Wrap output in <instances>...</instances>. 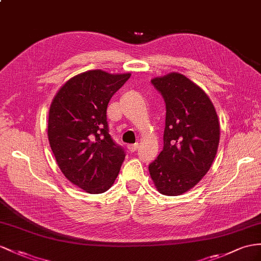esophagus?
I'll list each match as a JSON object with an SVG mask.
<instances>
[{
  "instance_id": "34e87169",
  "label": "esophagus",
  "mask_w": 261,
  "mask_h": 261,
  "mask_svg": "<svg viewBox=\"0 0 261 261\" xmlns=\"http://www.w3.org/2000/svg\"><path fill=\"white\" fill-rule=\"evenodd\" d=\"M139 148V144L138 143H135V144H129L128 145V149L130 152H136Z\"/></svg>"
}]
</instances>
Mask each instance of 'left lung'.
<instances>
[{"label": "left lung", "mask_w": 261, "mask_h": 261, "mask_svg": "<svg viewBox=\"0 0 261 261\" xmlns=\"http://www.w3.org/2000/svg\"><path fill=\"white\" fill-rule=\"evenodd\" d=\"M166 106L164 145L149 165L156 190L177 196L203 178L216 156L220 126L206 92L179 72L152 80Z\"/></svg>", "instance_id": "left-lung-1"}]
</instances>
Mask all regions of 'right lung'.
I'll use <instances>...</instances> for the list:
<instances>
[{
  "label": "right lung",
  "instance_id": "obj_1",
  "mask_svg": "<svg viewBox=\"0 0 261 261\" xmlns=\"http://www.w3.org/2000/svg\"><path fill=\"white\" fill-rule=\"evenodd\" d=\"M131 76L88 70L70 78L49 107L48 140L59 169L67 179L90 194L108 191L125 156L113 141L107 107Z\"/></svg>",
  "mask_w": 261,
  "mask_h": 261
}]
</instances>
